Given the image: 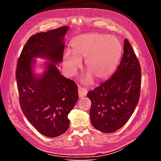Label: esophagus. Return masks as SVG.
Wrapping results in <instances>:
<instances>
[{
  "mask_svg": "<svg viewBox=\"0 0 161 161\" xmlns=\"http://www.w3.org/2000/svg\"><path fill=\"white\" fill-rule=\"evenodd\" d=\"M78 92H79V95L80 97H83L85 96H86L87 92H88V91H87L86 89L85 88H83V87H80V86H79V89H78Z\"/></svg>",
  "mask_w": 161,
  "mask_h": 161,
  "instance_id": "obj_1",
  "label": "esophagus"
}]
</instances>
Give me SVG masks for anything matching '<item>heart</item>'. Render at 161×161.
<instances>
[{"label":"heart","instance_id":"heart-1","mask_svg":"<svg viewBox=\"0 0 161 161\" xmlns=\"http://www.w3.org/2000/svg\"><path fill=\"white\" fill-rule=\"evenodd\" d=\"M72 51L64 53V64L69 75H73L80 66L81 58H86L85 68L88 71L83 79L91 83L94 77L97 80L109 78L116 70L122 53V45L115 36L105 34L88 33L75 39Z\"/></svg>","mask_w":161,"mask_h":161}]
</instances>
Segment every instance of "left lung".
<instances>
[{
  "mask_svg": "<svg viewBox=\"0 0 161 161\" xmlns=\"http://www.w3.org/2000/svg\"><path fill=\"white\" fill-rule=\"evenodd\" d=\"M141 68L129 41L125 39L124 53L117 70L110 79L87 97L91 101L92 126L104 133H112L129 120L140 99Z\"/></svg>",
  "mask_w": 161,
  "mask_h": 161,
  "instance_id": "1",
  "label": "left lung"
}]
</instances>
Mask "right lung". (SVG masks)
<instances>
[{
  "mask_svg": "<svg viewBox=\"0 0 161 161\" xmlns=\"http://www.w3.org/2000/svg\"><path fill=\"white\" fill-rule=\"evenodd\" d=\"M69 27L63 26L30 37L19 58L16 79L23 113L39 132L55 138L69 128L68 115L79 99L75 82L60 74L56 64L62 62L64 37ZM35 57L46 58V70L40 76L33 72Z\"/></svg>",
  "mask_w": 161,
  "mask_h": 161,
  "instance_id": "1",
  "label": "right lung"
}]
</instances>
